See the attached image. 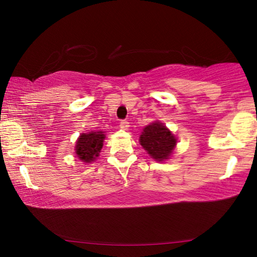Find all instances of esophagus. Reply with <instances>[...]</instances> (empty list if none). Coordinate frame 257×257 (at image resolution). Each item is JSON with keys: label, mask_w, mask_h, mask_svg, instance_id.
Here are the masks:
<instances>
[{"label": "esophagus", "mask_w": 257, "mask_h": 257, "mask_svg": "<svg viewBox=\"0 0 257 257\" xmlns=\"http://www.w3.org/2000/svg\"><path fill=\"white\" fill-rule=\"evenodd\" d=\"M119 126H120V128H122V130H127L130 124H128L127 120H121L120 124H119Z\"/></svg>", "instance_id": "esophagus-1"}]
</instances>
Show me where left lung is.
I'll return each mask as SVG.
<instances>
[{
	"instance_id": "1",
	"label": "left lung",
	"mask_w": 257,
	"mask_h": 257,
	"mask_svg": "<svg viewBox=\"0 0 257 257\" xmlns=\"http://www.w3.org/2000/svg\"><path fill=\"white\" fill-rule=\"evenodd\" d=\"M140 145L153 159L163 161L173 152L177 139L166 126L156 121L144 128L143 135L140 136Z\"/></svg>"
}]
</instances>
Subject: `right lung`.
Here are the masks:
<instances>
[{"instance_id": "right-lung-1", "label": "right lung", "mask_w": 257, "mask_h": 257, "mask_svg": "<svg viewBox=\"0 0 257 257\" xmlns=\"http://www.w3.org/2000/svg\"><path fill=\"white\" fill-rule=\"evenodd\" d=\"M104 132H91L83 133L77 140L76 144V154L82 161L90 164L99 154L101 147H103Z\"/></svg>"}]
</instances>
